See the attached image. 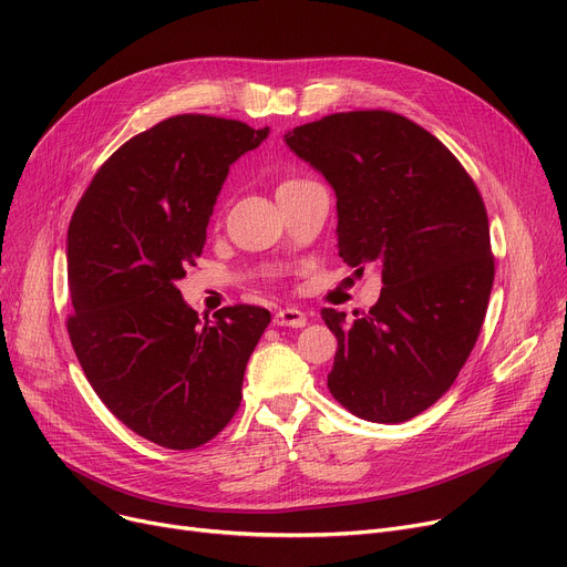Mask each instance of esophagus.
Listing matches in <instances>:
<instances>
[{"instance_id":"esophagus-1","label":"esophagus","mask_w":567,"mask_h":567,"mask_svg":"<svg viewBox=\"0 0 567 567\" xmlns=\"http://www.w3.org/2000/svg\"><path fill=\"white\" fill-rule=\"evenodd\" d=\"M274 323L276 326H291V329H303V326L308 323V317H306V312L296 310V308H282L274 315Z\"/></svg>"}]
</instances>
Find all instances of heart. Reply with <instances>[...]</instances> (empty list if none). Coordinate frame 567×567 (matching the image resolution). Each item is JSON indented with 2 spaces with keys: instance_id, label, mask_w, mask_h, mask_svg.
Returning <instances> with one entry per match:
<instances>
[{
  "instance_id": "b5f03b06",
  "label": "heart",
  "mask_w": 567,
  "mask_h": 567,
  "mask_svg": "<svg viewBox=\"0 0 567 567\" xmlns=\"http://www.w3.org/2000/svg\"><path fill=\"white\" fill-rule=\"evenodd\" d=\"M291 182H296V178H291ZM291 182H285V184H291ZM282 186V184H280Z\"/></svg>"
}]
</instances>
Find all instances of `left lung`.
Wrapping results in <instances>:
<instances>
[{
    "mask_svg": "<svg viewBox=\"0 0 567 567\" xmlns=\"http://www.w3.org/2000/svg\"><path fill=\"white\" fill-rule=\"evenodd\" d=\"M338 197L340 257L381 264L363 315L323 308L338 338L331 395L372 423H404L451 389L481 336L494 282L485 202L432 133L389 110L321 116L285 135Z\"/></svg>",
    "mask_w": 567,
    "mask_h": 567,
    "instance_id": "obj_1",
    "label": "left lung"
}]
</instances>
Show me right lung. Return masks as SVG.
Wrapping results in <instances>:
<instances>
[{
    "instance_id": "1",
    "label": "right lung",
    "mask_w": 567,
    "mask_h": 567,
    "mask_svg": "<svg viewBox=\"0 0 567 567\" xmlns=\"http://www.w3.org/2000/svg\"><path fill=\"white\" fill-rule=\"evenodd\" d=\"M268 128L176 114L101 165L75 206L66 319L84 377L135 434L190 451L227 427L271 312L229 306L199 319L176 280L195 266L229 165Z\"/></svg>"
}]
</instances>
